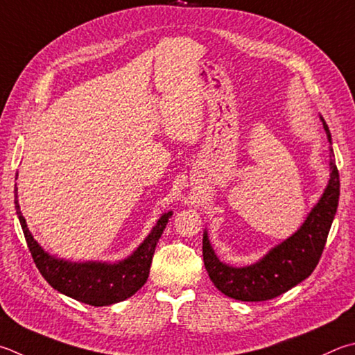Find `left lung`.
Segmentation results:
<instances>
[{
    "label": "left lung",
    "mask_w": 355,
    "mask_h": 355,
    "mask_svg": "<svg viewBox=\"0 0 355 355\" xmlns=\"http://www.w3.org/2000/svg\"><path fill=\"white\" fill-rule=\"evenodd\" d=\"M331 143L329 127L321 118ZM331 153V180L320 202L306 222L287 241L275 247L253 266L236 268L218 261L208 233L203 234V262L214 286L230 298L239 301H267L276 298L311 276L323 253L340 197L338 169Z\"/></svg>",
    "instance_id": "obj_1"
}]
</instances>
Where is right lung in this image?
I'll return each instance as SVG.
<instances>
[{
    "instance_id": "obj_1",
    "label": "right lung",
    "mask_w": 355,
    "mask_h": 355,
    "mask_svg": "<svg viewBox=\"0 0 355 355\" xmlns=\"http://www.w3.org/2000/svg\"><path fill=\"white\" fill-rule=\"evenodd\" d=\"M15 209L20 218L24 239L28 243L32 259L38 272L42 273L49 286L59 290L60 293L71 296L89 306H110L114 302L130 298L146 284L149 278L150 263L155 253L157 242L163 234L166 223L172 216V211L159 217L150 234L139 245L135 253L118 263L107 262H68L44 253L29 233L28 225L21 216L20 205L17 200L15 189Z\"/></svg>"
}]
</instances>
